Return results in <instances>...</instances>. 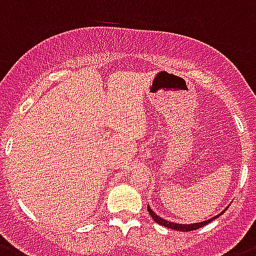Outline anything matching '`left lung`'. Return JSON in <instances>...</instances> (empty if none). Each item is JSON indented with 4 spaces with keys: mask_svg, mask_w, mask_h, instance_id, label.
I'll return each instance as SVG.
<instances>
[{
    "mask_svg": "<svg viewBox=\"0 0 256 256\" xmlns=\"http://www.w3.org/2000/svg\"><path fill=\"white\" fill-rule=\"evenodd\" d=\"M147 210H148V212H150V214H151V218H154V220L156 221L158 224L162 225V226H165V228H169V229H174V230H180V232H191V230H195V229H199V228L207 225L208 222L214 221V218H218V216H221V214H224V212H225V211H222L220 214H218V216H214V218H210V220H207V221H203V222H195V224H188H188H174V222L166 221V220H164V218H158V214H154V212L152 211L150 207H147Z\"/></svg>",
    "mask_w": 256,
    "mask_h": 256,
    "instance_id": "left-lung-1",
    "label": "left lung"
}]
</instances>
